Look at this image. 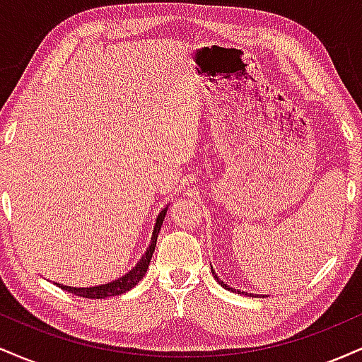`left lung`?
<instances>
[{
	"instance_id": "obj_1",
	"label": "left lung",
	"mask_w": 362,
	"mask_h": 362,
	"mask_svg": "<svg viewBox=\"0 0 362 362\" xmlns=\"http://www.w3.org/2000/svg\"><path fill=\"white\" fill-rule=\"evenodd\" d=\"M211 271H213V267H211ZM213 276H214V279H216V282H219V284H221L223 286V288L224 289H228V291H233V293H242L243 294V291H240V289H235V288H230V286H228V284H224V282L221 281V279H219V276H218V274H216L214 271H213ZM250 296H253V294L250 293Z\"/></svg>"
}]
</instances>
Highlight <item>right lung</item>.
Returning <instances> with one entry per match:
<instances>
[{
  "mask_svg": "<svg viewBox=\"0 0 362 362\" xmlns=\"http://www.w3.org/2000/svg\"><path fill=\"white\" fill-rule=\"evenodd\" d=\"M168 206L163 207V209H161V213L158 214L155 228H153L151 242H149V248L146 250V253L141 257V260L126 274V276L119 277V279H115L112 282H107V284L91 286V288H73V286H64V284H59V282H56V284L59 286L61 289L68 291V293H73V294H76V296H81V298H90V300H105V298L117 296V294H122V293H126V291L134 288V286L138 284L141 279H143V276L148 271L149 262H151L153 252H155V247H156L158 233H160L161 224H163V221H165V216H167Z\"/></svg>",
  "mask_w": 362,
  "mask_h": 362,
  "instance_id": "right-lung-1",
  "label": "right lung"
}]
</instances>
